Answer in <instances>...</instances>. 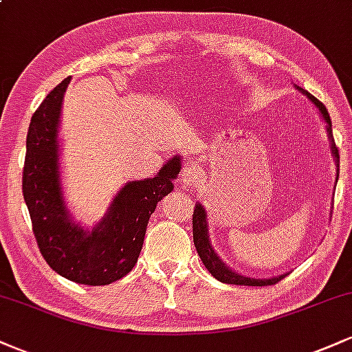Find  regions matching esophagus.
Returning <instances> with one entry per match:
<instances>
[{
    "label": "esophagus",
    "mask_w": 352,
    "mask_h": 352,
    "mask_svg": "<svg viewBox=\"0 0 352 352\" xmlns=\"http://www.w3.org/2000/svg\"><path fill=\"white\" fill-rule=\"evenodd\" d=\"M197 179H199V172H197V168L185 167L184 172H182L180 182L184 187H192V185L197 182Z\"/></svg>",
    "instance_id": "obj_1"
}]
</instances>
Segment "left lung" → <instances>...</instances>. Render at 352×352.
Listing matches in <instances>:
<instances>
[{"mask_svg":"<svg viewBox=\"0 0 352 352\" xmlns=\"http://www.w3.org/2000/svg\"><path fill=\"white\" fill-rule=\"evenodd\" d=\"M296 89H300L296 86ZM302 94L308 98L311 102L314 104L319 109V114H321L322 119H324L326 122V127H328V135H329V140H331V151H333V155H334V160H336V165L339 162V152H338V147L336 144H334V137H333V129H331V117L328 114V111H326V107L322 106L319 100L314 98V96H311L309 92H305L302 89H300ZM338 180V177H336ZM193 243H195V248H197V253H199L201 263L205 265V268L208 270L210 273H212L213 278H217L218 281L221 283H227V285H241V286H268V285H274V283H278L283 278L286 276V274H280V276H273V278H268V280H265V278H248V276H243V274L240 273H235L232 268H228L227 265L223 263V261L220 260V256L215 253V250L212 248V243H210V235H208V223H207V212H205V208L201 207L200 204L195 205V210H193Z\"/></svg>","mask_w":352,"mask_h":352,"instance_id":"obj_1","label":"left lung"}]
</instances>
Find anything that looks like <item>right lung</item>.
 <instances>
[{"instance_id": "right-lung-1", "label": "right lung", "mask_w": 352, "mask_h": 352, "mask_svg": "<svg viewBox=\"0 0 352 352\" xmlns=\"http://www.w3.org/2000/svg\"><path fill=\"white\" fill-rule=\"evenodd\" d=\"M71 78L54 87L31 117L26 137L23 195L46 263L79 285H111L134 268L157 201L173 190L180 159L168 160L152 179L127 182L106 217L92 230L72 220L60 187L59 119Z\"/></svg>"}]
</instances>
